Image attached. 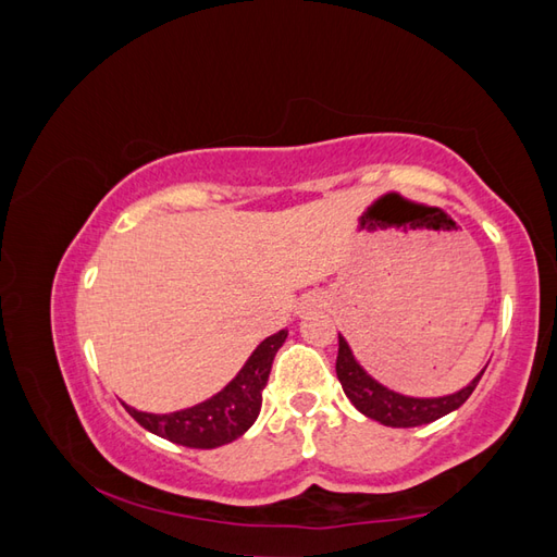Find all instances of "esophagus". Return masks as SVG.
Masks as SVG:
<instances>
[{"instance_id": "1", "label": "esophagus", "mask_w": 557, "mask_h": 557, "mask_svg": "<svg viewBox=\"0 0 557 557\" xmlns=\"http://www.w3.org/2000/svg\"><path fill=\"white\" fill-rule=\"evenodd\" d=\"M321 307H323V297H321V294H315V292L304 294L301 301H299V313L307 315V313H311V311H315V309H321Z\"/></svg>"}]
</instances>
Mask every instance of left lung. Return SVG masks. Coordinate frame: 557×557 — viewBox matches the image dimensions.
Listing matches in <instances>:
<instances>
[{"label": "left lung", "mask_w": 557, "mask_h": 557, "mask_svg": "<svg viewBox=\"0 0 557 557\" xmlns=\"http://www.w3.org/2000/svg\"><path fill=\"white\" fill-rule=\"evenodd\" d=\"M335 372H337V379H341L345 396L352 400V406L362 412V416L386 424V428H420V424L434 422L444 416H449V412H454L456 408H461L468 400V396L475 391L485 369L471 381V384L449 396H440V398L403 396L398 391H391L384 384H379L374 376H369L364 372V367L355 359L345 337L337 333Z\"/></svg>", "instance_id": "1"}]
</instances>
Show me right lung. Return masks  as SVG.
<instances>
[{
  "label": "right lung",
  "instance_id": "obj_1",
  "mask_svg": "<svg viewBox=\"0 0 557 557\" xmlns=\"http://www.w3.org/2000/svg\"><path fill=\"white\" fill-rule=\"evenodd\" d=\"M285 341L287 331L265 337L246 359L242 372L228 381L220 394L198 403V406L166 412V416L141 412L129 406H125V410L157 437L190 446V449H216V446L242 437L256 422L260 406H263V388L268 384L272 359Z\"/></svg>",
  "mask_w": 557,
  "mask_h": 557
}]
</instances>
